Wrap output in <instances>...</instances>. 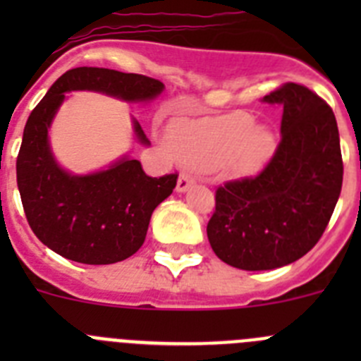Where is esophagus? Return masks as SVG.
Instances as JSON below:
<instances>
[{"label": "esophagus", "mask_w": 361, "mask_h": 361, "mask_svg": "<svg viewBox=\"0 0 361 361\" xmlns=\"http://www.w3.org/2000/svg\"><path fill=\"white\" fill-rule=\"evenodd\" d=\"M193 183H195V177L190 171H183L177 180V191H186Z\"/></svg>", "instance_id": "34e87169"}]
</instances>
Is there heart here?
<instances>
[{"label":"heart","instance_id":"heart-1","mask_svg":"<svg viewBox=\"0 0 361 361\" xmlns=\"http://www.w3.org/2000/svg\"><path fill=\"white\" fill-rule=\"evenodd\" d=\"M177 149L193 161L228 159L235 170L251 171L262 166L273 152V135L245 111H233L220 117L188 121L173 128Z\"/></svg>","mask_w":361,"mask_h":361}]
</instances>
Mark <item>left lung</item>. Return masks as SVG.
Listing matches in <instances>:
<instances>
[{"mask_svg":"<svg viewBox=\"0 0 361 361\" xmlns=\"http://www.w3.org/2000/svg\"><path fill=\"white\" fill-rule=\"evenodd\" d=\"M282 104L280 142L264 170L215 191L212 250L245 271L288 266L314 247L329 224L343 180L336 117L320 95L283 82L264 97Z\"/></svg>","mask_w":361,"mask_h":361,"instance_id":"1","label":"left lung"}]
</instances>
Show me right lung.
Returning <instances> with one entry per match:
<instances>
[{
  "label": "right lung",
  "instance_id": "right-lung-1",
  "mask_svg": "<svg viewBox=\"0 0 361 361\" xmlns=\"http://www.w3.org/2000/svg\"><path fill=\"white\" fill-rule=\"evenodd\" d=\"M162 88L161 81L141 73L79 66L63 73L32 110L16 173L28 224L47 247L92 266L132 257L145 242L153 209L171 195L178 177H149L141 162L128 157L92 175L61 170L50 152L49 128L65 92L94 90L124 101H149ZM133 130L137 139L148 145L137 121Z\"/></svg>",
  "mask_w": 361,
  "mask_h": 361
}]
</instances>
